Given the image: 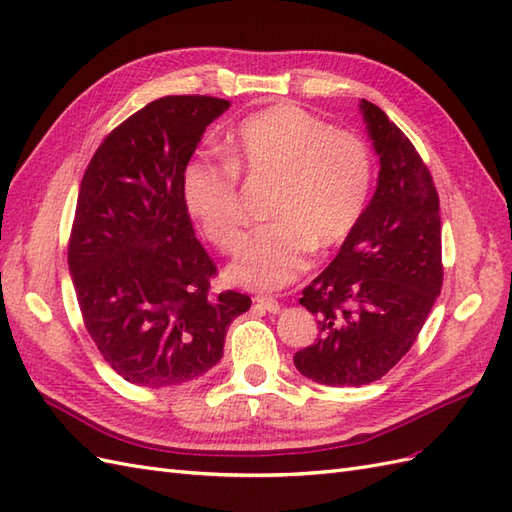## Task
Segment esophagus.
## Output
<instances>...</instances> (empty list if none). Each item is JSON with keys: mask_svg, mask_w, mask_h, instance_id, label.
Listing matches in <instances>:
<instances>
[{"mask_svg": "<svg viewBox=\"0 0 512 512\" xmlns=\"http://www.w3.org/2000/svg\"><path fill=\"white\" fill-rule=\"evenodd\" d=\"M255 305H257L259 309L268 311V313H279V311H281L279 300H274V298H270V296H257V298H255Z\"/></svg>", "mask_w": 512, "mask_h": 512, "instance_id": "obj_1", "label": "esophagus"}]
</instances>
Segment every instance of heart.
Returning <instances> with one entry per match:
<instances>
[{"label":"heart","mask_w":512,"mask_h":512,"mask_svg":"<svg viewBox=\"0 0 512 512\" xmlns=\"http://www.w3.org/2000/svg\"><path fill=\"white\" fill-rule=\"evenodd\" d=\"M227 162H188L181 194L190 216L220 251L242 240L238 175L274 181L270 225L255 229L227 268L235 285L279 290L309 266L311 251L342 246L365 214L374 179L370 147L331 131L298 106H272L244 119L225 144Z\"/></svg>","instance_id":"obj_1"}]
</instances>
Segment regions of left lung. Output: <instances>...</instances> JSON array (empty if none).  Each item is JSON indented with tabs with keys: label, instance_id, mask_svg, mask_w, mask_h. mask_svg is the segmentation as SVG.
Wrapping results in <instances>:
<instances>
[{
	"label": "left lung",
	"instance_id": "1",
	"mask_svg": "<svg viewBox=\"0 0 512 512\" xmlns=\"http://www.w3.org/2000/svg\"><path fill=\"white\" fill-rule=\"evenodd\" d=\"M378 155V183L355 233L305 290L318 342L294 355L296 370L329 387L383 378L422 331L441 294L439 196L422 157L396 123L361 99Z\"/></svg>",
	"mask_w": 512,
	"mask_h": 512
}]
</instances>
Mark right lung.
Wrapping results in <instances>:
<instances>
[{"instance_id": "add662e5", "label": "right lung", "mask_w": 512, "mask_h": 512, "mask_svg": "<svg viewBox=\"0 0 512 512\" xmlns=\"http://www.w3.org/2000/svg\"><path fill=\"white\" fill-rule=\"evenodd\" d=\"M231 103L151 101L90 160L69 242V272L88 335L127 383L194 381L222 359L229 324L251 309L240 292L209 296L216 274L196 240L181 175L205 127Z\"/></svg>"}]
</instances>
